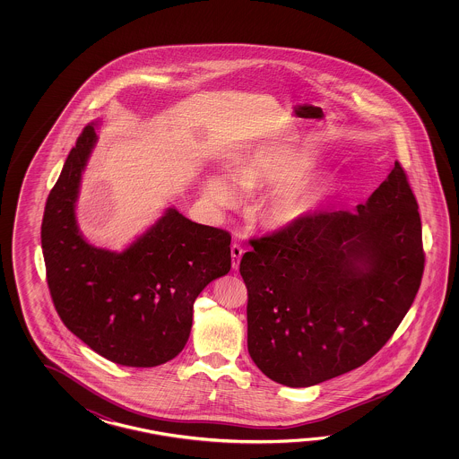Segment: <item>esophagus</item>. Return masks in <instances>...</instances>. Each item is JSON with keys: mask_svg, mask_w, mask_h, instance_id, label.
<instances>
[{"mask_svg": "<svg viewBox=\"0 0 459 459\" xmlns=\"http://www.w3.org/2000/svg\"><path fill=\"white\" fill-rule=\"evenodd\" d=\"M244 249L239 244H233L231 246V264H233V269L239 267L241 263V257H243Z\"/></svg>", "mask_w": 459, "mask_h": 459, "instance_id": "esophagus-1", "label": "esophagus"}]
</instances>
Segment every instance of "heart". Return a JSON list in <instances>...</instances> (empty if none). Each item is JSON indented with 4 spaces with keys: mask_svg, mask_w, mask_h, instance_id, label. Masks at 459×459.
<instances>
[{
    "mask_svg": "<svg viewBox=\"0 0 459 459\" xmlns=\"http://www.w3.org/2000/svg\"><path fill=\"white\" fill-rule=\"evenodd\" d=\"M313 167L312 157L290 147L264 146L231 167L230 177L244 192L274 186L263 206V220L269 226H290L308 215L325 192L322 182L302 177ZM232 184V185H233ZM225 174H210L202 182L204 198L213 208L236 205L239 194Z\"/></svg>",
    "mask_w": 459,
    "mask_h": 459,
    "instance_id": "b5f03b06",
    "label": "heart"
}]
</instances>
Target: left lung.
Returning a JSON list of instances; mask_svg holds the SVG:
<instances>
[{
  "mask_svg": "<svg viewBox=\"0 0 459 459\" xmlns=\"http://www.w3.org/2000/svg\"><path fill=\"white\" fill-rule=\"evenodd\" d=\"M247 351L289 387H310L369 361L419 292L425 253L419 204L395 160L356 212H318L251 239Z\"/></svg>",
  "mask_w": 459,
  "mask_h": 459,
  "instance_id": "left-lung-1",
  "label": "left lung"
}]
</instances>
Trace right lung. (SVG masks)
I'll return each instance as SVG.
<instances>
[{
	"mask_svg": "<svg viewBox=\"0 0 459 459\" xmlns=\"http://www.w3.org/2000/svg\"><path fill=\"white\" fill-rule=\"evenodd\" d=\"M95 126L83 127L44 210L40 243L50 297L64 325L100 356L154 368L184 350L198 293L230 273L231 234L167 208L123 253L87 243L75 202Z\"/></svg>",
	"mask_w": 459,
	"mask_h": 459,
	"instance_id": "obj_1",
	"label": "right lung"
}]
</instances>
